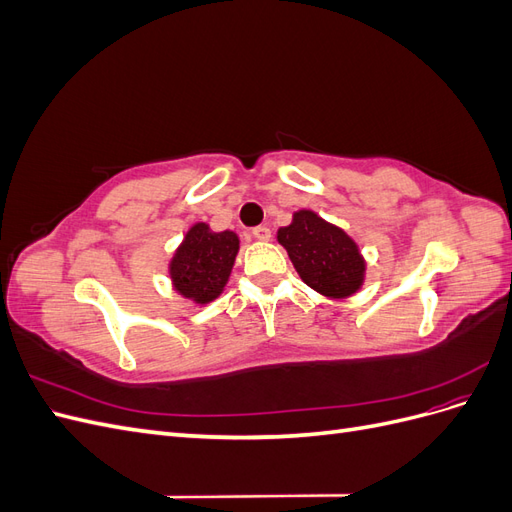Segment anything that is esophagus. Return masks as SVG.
<instances>
[{
  "instance_id": "obj_1",
  "label": "esophagus",
  "mask_w": 512,
  "mask_h": 512,
  "mask_svg": "<svg viewBox=\"0 0 512 512\" xmlns=\"http://www.w3.org/2000/svg\"><path fill=\"white\" fill-rule=\"evenodd\" d=\"M252 235H254V239H258V241H269V239H271V228H267V226H256V228H252Z\"/></svg>"
}]
</instances>
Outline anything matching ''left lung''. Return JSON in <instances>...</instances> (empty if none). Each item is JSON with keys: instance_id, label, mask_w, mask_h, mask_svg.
<instances>
[{"instance_id": "left-lung-1", "label": "left lung", "mask_w": 512, "mask_h": 512, "mask_svg": "<svg viewBox=\"0 0 512 512\" xmlns=\"http://www.w3.org/2000/svg\"><path fill=\"white\" fill-rule=\"evenodd\" d=\"M301 280L333 299L350 297L363 284L365 262L359 247L342 228L314 211H297L290 226L277 232Z\"/></svg>"}]
</instances>
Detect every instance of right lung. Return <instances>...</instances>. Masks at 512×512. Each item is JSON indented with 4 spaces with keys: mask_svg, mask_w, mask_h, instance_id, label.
<instances>
[{
    "mask_svg": "<svg viewBox=\"0 0 512 512\" xmlns=\"http://www.w3.org/2000/svg\"><path fill=\"white\" fill-rule=\"evenodd\" d=\"M237 252L239 237L235 232H211L207 224L192 226L170 262L175 288L196 303L213 301L228 282Z\"/></svg>",
    "mask_w": 512,
    "mask_h": 512,
    "instance_id": "add662e5",
    "label": "right lung"
}]
</instances>
